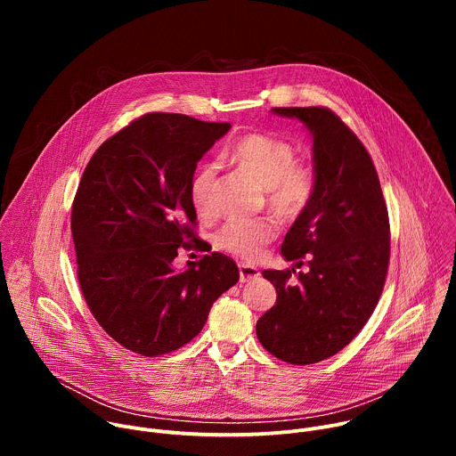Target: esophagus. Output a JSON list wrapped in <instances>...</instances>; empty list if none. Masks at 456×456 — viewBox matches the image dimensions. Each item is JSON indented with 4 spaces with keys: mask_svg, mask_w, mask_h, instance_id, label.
I'll return each mask as SVG.
<instances>
[{
    "mask_svg": "<svg viewBox=\"0 0 456 456\" xmlns=\"http://www.w3.org/2000/svg\"><path fill=\"white\" fill-rule=\"evenodd\" d=\"M259 276V271L252 265H247V264H240V281L245 283V281H252Z\"/></svg>",
    "mask_w": 456,
    "mask_h": 456,
    "instance_id": "34e87169",
    "label": "esophagus"
}]
</instances>
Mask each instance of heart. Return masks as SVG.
<instances>
[{
  "instance_id": "heart-1",
  "label": "heart",
  "mask_w": 456,
  "mask_h": 456,
  "mask_svg": "<svg viewBox=\"0 0 456 456\" xmlns=\"http://www.w3.org/2000/svg\"><path fill=\"white\" fill-rule=\"evenodd\" d=\"M222 162L252 176L264 187L269 209L283 218H297L308 206L315 191V171L310 164L296 159V148L276 135L245 134L224 153ZM189 200L202 218L218 213L216 166L206 164L189 182ZM278 225L271 218L229 220L213 234L216 248L252 262L276 238Z\"/></svg>"
}]
</instances>
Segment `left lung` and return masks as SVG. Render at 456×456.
<instances>
[{"mask_svg":"<svg viewBox=\"0 0 456 456\" xmlns=\"http://www.w3.org/2000/svg\"><path fill=\"white\" fill-rule=\"evenodd\" d=\"M273 111L314 135L315 191L281 245L287 262L308 269L264 271L278 297L256 336L274 357L303 366L341 352L373 314L387 274L389 218L370 153L332 110Z\"/></svg>","mask_w":456,"mask_h":456,"instance_id":"8db88e82","label":"left lung"}]
</instances>
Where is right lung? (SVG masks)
<instances>
[{
  "label": "right lung",
  "mask_w": 456,
  "mask_h": 456,
  "mask_svg": "<svg viewBox=\"0 0 456 456\" xmlns=\"http://www.w3.org/2000/svg\"><path fill=\"white\" fill-rule=\"evenodd\" d=\"M229 122L146 113L99 146L72 204L85 301L120 346L157 357L197 338L240 273L211 252L176 273L178 248L199 247L189 182Z\"/></svg>",
  "instance_id": "obj_1"
}]
</instances>
